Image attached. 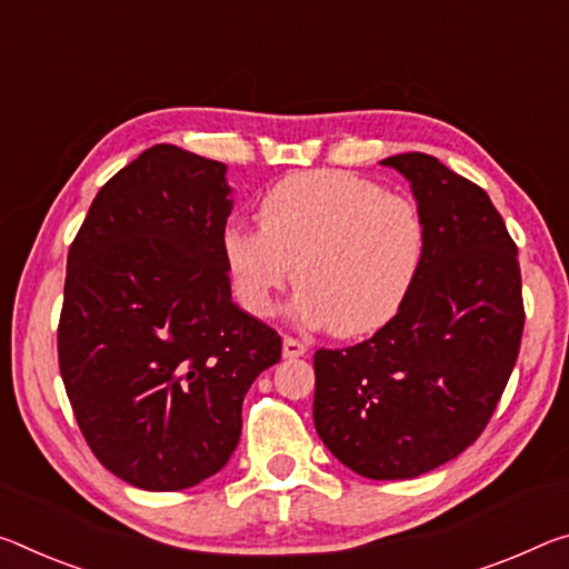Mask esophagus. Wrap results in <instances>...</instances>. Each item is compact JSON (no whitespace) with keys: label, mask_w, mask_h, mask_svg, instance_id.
I'll return each instance as SVG.
<instances>
[{"label":"esophagus","mask_w":569,"mask_h":569,"mask_svg":"<svg viewBox=\"0 0 569 569\" xmlns=\"http://www.w3.org/2000/svg\"><path fill=\"white\" fill-rule=\"evenodd\" d=\"M306 349H309V347H306L303 341H299V339H293V337H286L283 339V357H288V359L303 357Z\"/></svg>","instance_id":"34e87169"}]
</instances>
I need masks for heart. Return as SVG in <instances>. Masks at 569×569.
<instances>
[{
    "label": "heart",
    "mask_w": 569,
    "mask_h": 569,
    "mask_svg": "<svg viewBox=\"0 0 569 569\" xmlns=\"http://www.w3.org/2000/svg\"><path fill=\"white\" fill-rule=\"evenodd\" d=\"M260 224H228L220 248L242 309L270 317L296 278V311L337 337L398 317L428 250L420 207L349 171H303L260 200Z\"/></svg>",
    "instance_id": "1"
}]
</instances>
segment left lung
<instances>
[{
	"instance_id": "1",
	"label": "left lung",
	"mask_w": 569,
	"mask_h": 569,
	"mask_svg": "<svg viewBox=\"0 0 569 569\" xmlns=\"http://www.w3.org/2000/svg\"><path fill=\"white\" fill-rule=\"evenodd\" d=\"M382 164L412 187L426 260L372 339L313 355V426L351 471L395 481L448 463L489 426L517 365L525 301L517 246L479 184L420 151Z\"/></svg>"
}]
</instances>
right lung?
Wrapping results in <instances>:
<instances>
[{
  "label": "right lung",
  "mask_w": 569,
  "mask_h": 569,
  "mask_svg": "<svg viewBox=\"0 0 569 569\" xmlns=\"http://www.w3.org/2000/svg\"><path fill=\"white\" fill-rule=\"evenodd\" d=\"M222 161L157 143L96 194L68 252L58 362L86 443L147 491L230 461L281 337L232 303Z\"/></svg>",
  "instance_id": "obj_1"
}]
</instances>
